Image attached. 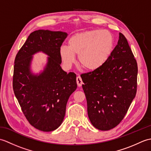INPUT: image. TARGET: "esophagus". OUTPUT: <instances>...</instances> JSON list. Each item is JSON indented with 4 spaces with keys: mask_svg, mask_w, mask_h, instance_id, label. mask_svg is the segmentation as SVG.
Segmentation results:
<instances>
[{
    "mask_svg": "<svg viewBox=\"0 0 151 151\" xmlns=\"http://www.w3.org/2000/svg\"><path fill=\"white\" fill-rule=\"evenodd\" d=\"M76 83H77V85L79 86V87L82 86L83 82L81 76H77V77H76Z\"/></svg>",
    "mask_w": 151,
    "mask_h": 151,
    "instance_id": "obj_1",
    "label": "esophagus"
}]
</instances>
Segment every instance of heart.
<instances>
[{
  "mask_svg": "<svg viewBox=\"0 0 151 151\" xmlns=\"http://www.w3.org/2000/svg\"><path fill=\"white\" fill-rule=\"evenodd\" d=\"M114 39L106 30H92L74 34L69 38L68 46L62 45L60 54L64 65L69 67L78 54L80 65L94 70L103 65L113 50Z\"/></svg>",
  "mask_w": 151,
  "mask_h": 151,
  "instance_id": "heart-1",
  "label": "heart"
}]
</instances>
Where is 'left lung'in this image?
<instances>
[{
  "mask_svg": "<svg viewBox=\"0 0 151 151\" xmlns=\"http://www.w3.org/2000/svg\"><path fill=\"white\" fill-rule=\"evenodd\" d=\"M81 76L91 124L101 130L114 129L123 119L137 91V62L124 35L119 33L103 65Z\"/></svg>",
  "mask_w": 151,
  "mask_h": 151,
  "instance_id": "1",
  "label": "left lung"
}]
</instances>
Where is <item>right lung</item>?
<instances>
[{
	"label": "right lung",
	"mask_w": 151,
	"mask_h": 151,
	"mask_svg": "<svg viewBox=\"0 0 151 151\" xmlns=\"http://www.w3.org/2000/svg\"><path fill=\"white\" fill-rule=\"evenodd\" d=\"M67 36L60 31L38 30L32 32L15 56L13 89L29 123L50 132L58 129L65 117L67 101L77 88L76 75L61 68L60 49ZM47 53L48 62L39 76L30 72L32 55Z\"/></svg>",
	"instance_id": "right-lung-1"
}]
</instances>
